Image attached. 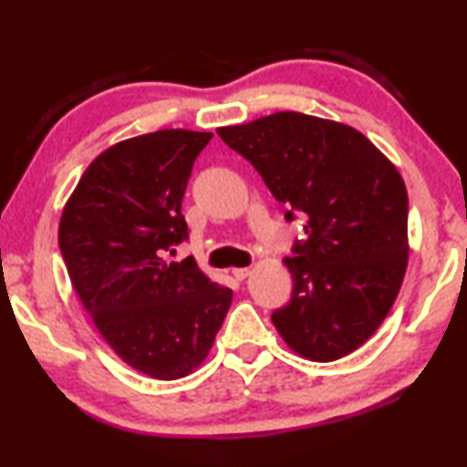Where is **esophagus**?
Here are the masks:
<instances>
[{
	"label": "esophagus",
	"mask_w": 467,
	"mask_h": 467,
	"mask_svg": "<svg viewBox=\"0 0 467 467\" xmlns=\"http://www.w3.org/2000/svg\"><path fill=\"white\" fill-rule=\"evenodd\" d=\"M233 274L237 280H245L252 274V267H237V269H233Z\"/></svg>",
	"instance_id": "esophagus-1"
}]
</instances>
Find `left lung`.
<instances>
[{"label": "left lung", "instance_id": "left-lung-1", "mask_svg": "<svg viewBox=\"0 0 467 467\" xmlns=\"http://www.w3.org/2000/svg\"><path fill=\"white\" fill-rule=\"evenodd\" d=\"M265 180L285 219L305 217V241L285 258L294 278L272 322L291 350L328 363L376 333L407 272L409 198L376 145L346 123L274 112L217 130Z\"/></svg>", "mask_w": 467, "mask_h": 467}]
</instances>
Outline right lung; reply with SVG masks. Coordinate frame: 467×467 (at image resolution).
<instances>
[{
    "label": "right lung",
    "instance_id": "add662e5",
    "mask_svg": "<svg viewBox=\"0 0 467 467\" xmlns=\"http://www.w3.org/2000/svg\"><path fill=\"white\" fill-rule=\"evenodd\" d=\"M211 137L159 130L112 145L87 167L60 217V254L99 335L159 380L200 368L233 302L193 258L167 261L189 237L182 195Z\"/></svg>",
    "mask_w": 467,
    "mask_h": 467
}]
</instances>
